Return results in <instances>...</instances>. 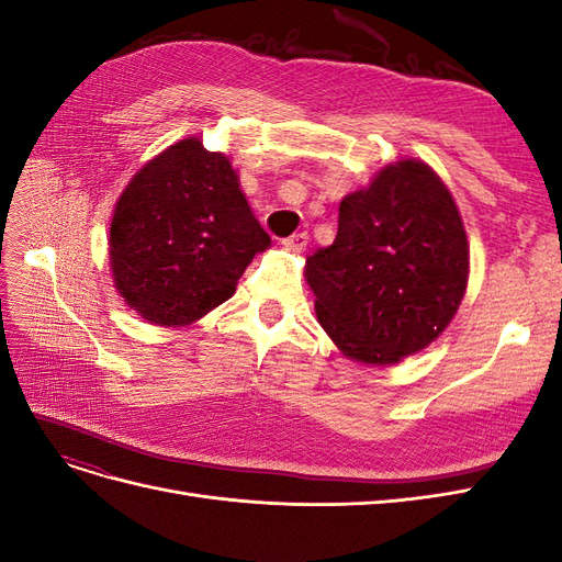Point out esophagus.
Returning <instances> with one entry per match:
<instances>
[{"mask_svg":"<svg viewBox=\"0 0 562 562\" xmlns=\"http://www.w3.org/2000/svg\"><path fill=\"white\" fill-rule=\"evenodd\" d=\"M307 244H310V234L307 232H295L293 236H288V239H283V246L288 250H293V252H302L304 248H307Z\"/></svg>","mask_w":562,"mask_h":562,"instance_id":"1","label":"esophagus"}]
</instances>
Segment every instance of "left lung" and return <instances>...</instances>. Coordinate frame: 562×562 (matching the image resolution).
<instances>
[{
  "label": "left lung",
  "instance_id": "left-lung-1",
  "mask_svg": "<svg viewBox=\"0 0 562 562\" xmlns=\"http://www.w3.org/2000/svg\"><path fill=\"white\" fill-rule=\"evenodd\" d=\"M316 316L345 356L386 366L446 330L467 291L469 246L448 187L396 161L339 203L337 236L307 258Z\"/></svg>",
  "mask_w": 562,
  "mask_h": 562
}]
</instances>
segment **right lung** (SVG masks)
<instances>
[{
  "instance_id": "obj_1",
  "label": "right lung",
  "mask_w": 562,
  "mask_h": 562,
  "mask_svg": "<svg viewBox=\"0 0 562 562\" xmlns=\"http://www.w3.org/2000/svg\"><path fill=\"white\" fill-rule=\"evenodd\" d=\"M269 241L227 157L187 138L145 164L119 196L112 277L145 321L187 326L234 295Z\"/></svg>"
}]
</instances>
